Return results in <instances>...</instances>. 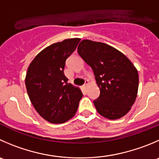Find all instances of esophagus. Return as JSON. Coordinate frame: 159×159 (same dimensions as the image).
<instances>
[{"instance_id":"34e87169","label":"esophagus","mask_w":159,"mask_h":159,"mask_svg":"<svg viewBox=\"0 0 159 159\" xmlns=\"http://www.w3.org/2000/svg\"><path fill=\"white\" fill-rule=\"evenodd\" d=\"M88 85H89V81H85V83H84V86H83V88H84V89L86 90V89H87Z\"/></svg>"}]
</instances>
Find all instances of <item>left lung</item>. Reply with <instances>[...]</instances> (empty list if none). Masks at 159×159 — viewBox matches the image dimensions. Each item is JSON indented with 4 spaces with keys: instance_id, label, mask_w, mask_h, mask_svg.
<instances>
[{
    "instance_id": "1",
    "label": "left lung",
    "mask_w": 159,
    "mask_h": 159,
    "mask_svg": "<svg viewBox=\"0 0 159 159\" xmlns=\"http://www.w3.org/2000/svg\"><path fill=\"white\" fill-rule=\"evenodd\" d=\"M78 53L92 67L100 95L93 102L98 113L109 120L125 116L137 98L139 77L131 61L114 47L84 39Z\"/></svg>"
}]
</instances>
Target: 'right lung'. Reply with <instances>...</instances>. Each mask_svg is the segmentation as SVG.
I'll return each mask as SVG.
<instances>
[{
  "instance_id": "right-lung-1",
  "label": "right lung",
  "mask_w": 159,
  "mask_h": 159,
  "mask_svg": "<svg viewBox=\"0 0 159 159\" xmlns=\"http://www.w3.org/2000/svg\"><path fill=\"white\" fill-rule=\"evenodd\" d=\"M80 39L53 43L36 55L29 64L25 86L29 99L39 115L52 124H63L75 115L83 95L67 83L66 60L77 48Z\"/></svg>"
}]
</instances>
